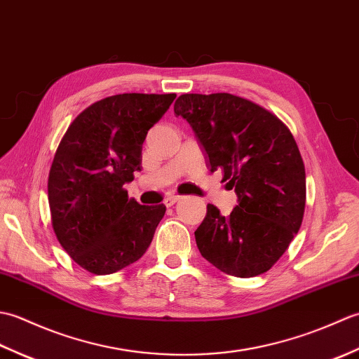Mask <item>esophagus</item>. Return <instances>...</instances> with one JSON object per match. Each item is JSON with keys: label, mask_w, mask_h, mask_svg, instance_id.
Here are the masks:
<instances>
[{"label": "esophagus", "mask_w": 359, "mask_h": 359, "mask_svg": "<svg viewBox=\"0 0 359 359\" xmlns=\"http://www.w3.org/2000/svg\"><path fill=\"white\" fill-rule=\"evenodd\" d=\"M180 201V196H174V194H171V196H166L165 197V201H163V203L166 205V207H172L174 203H177Z\"/></svg>", "instance_id": "esophagus-1"}]
</instances>
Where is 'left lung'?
Listing matches in <instances>:
<instances>
[{
    "mask_svg": "<svg viewBox=\"0 0 359 359\" xmlns=\"http://www.w3.org/2000/svg\"><path fill=\"white\" fill-rule=\"evenodd\" d=\"M174 114L193 128L211 172L234 188L230 216L210 205L194 231L201 255L226 274L269 271L299 231L306 170L292 133L271 112L231 94H184Z\"/></svg>",
    "mask_w": 359,
    "mask_h": 359,
    "instance_id": "8db88e82",
    "label": "left lung"
}]
</instances>
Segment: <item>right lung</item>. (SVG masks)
<instances>
[{"instance_id": "1", "label": "right lung", "mask_w": 359, "mask_h": 359, "mask_svg": "<svg viewBox=\"0 0 359 359\" xmlns=\"http://www.w3.org/2000/svg\"><path fill=\"white\" fill-rule=\"evenodd\" d=\"M175 94H118L89 106L67 128L49 172L52 226L75 262L111 274L147 253L166 207L128 199L142 144Z\"/></svg>"}]
</instances>
